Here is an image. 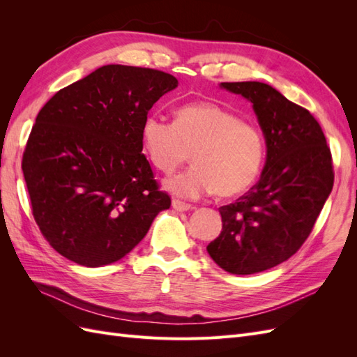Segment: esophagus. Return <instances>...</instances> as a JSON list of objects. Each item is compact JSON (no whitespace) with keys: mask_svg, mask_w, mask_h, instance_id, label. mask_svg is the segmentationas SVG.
Listing matches in <instances>:
<instances>
[{"mask_svg":"<svg viewBox=\"0 0 357 357\" xmlns=\"http://www.w3.org/2000/svg\"><path fill=\"white\" fill-rule=\"evenodd\" d=\"M172 208L177 211H188V210H192L193 207L188 202H183L180 199H172Z\"/></svg>","mask_w":357,"mask_h":357,"instance_id":"esophagus-1","label":"esophagus"}]
</instances>
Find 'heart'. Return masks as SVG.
Here are the masks:
<instances>
[{"label":"heart","mask_w":357,"mask_h":357,"mask_svg":"<svg viewBox=\"0 0 357 357\" xmlns=\"http://www.w3.org/2000/svg\"><path fill=\"white\" fill-rule=\"evenodd\" d=\"M142 139L152 164L169 174L190 159L195 165L165 180L185 198L215 190L235 197L250 188L265 159V138L256 123L214 102H190L176 110V121L149 114Z\"/></svg>","instance_id":"b5f03b06"}]
</instances>
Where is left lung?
<instances>
[{
    "label": "left lung",
    "instance_id": "left-lung-1",
    "mask_svg": "<svg viewBox=\"0 0 357 357\" xmlns=\"http://www.w3.org/2000/svg\"><path fill=\"white\" fill-rule=\"evenodd\" d=\"M222 88L253 104L268 150L256 185L219 208L222 232L207 252L225 271L248 275L287 261L305 243L333 186L332 153L314 116L273 86Z\"/></svg>",
    "mask_w": 357,
    "mask_h": 357
}]
</instances>
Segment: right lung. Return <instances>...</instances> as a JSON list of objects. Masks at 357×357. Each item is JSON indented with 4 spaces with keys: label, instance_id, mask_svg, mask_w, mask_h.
I'll return each instance as SVG.
<instances>
[{
    "label": "right lung",
    "instance_id": "obj_1",
    "mask_svg": "<svg viewBox=\"0 0 357 357\" xmlns=\"http://www.w3.org/2000/svg\"><path fill=\"white\" fill-rule=\"evenodd\" d=\"M177 84L159 70L104 66L40 110L22 171L34 220L59 255L91 268L113 264L169 208L142 153V126Z\"/></svg>",
    "mask_w": 357,
    "mask_h": 357
}]
</instances>
